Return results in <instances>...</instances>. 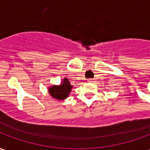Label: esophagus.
Here are the masks:
<instances>
[{"label":"esophagus","mask_w":150,"mask_h":150,"mask_svg":"<svg viewBox=\"0 0 150 150\" xmlns=\"http://www.w3.org/2000/svg\"><path fill=\"white\" fill-rule=\"evenodd\" d=\"M88 82H90V83H93V82H95V79H88Z\"/></svg>","instance_id":"obj_1"}]
</instances>
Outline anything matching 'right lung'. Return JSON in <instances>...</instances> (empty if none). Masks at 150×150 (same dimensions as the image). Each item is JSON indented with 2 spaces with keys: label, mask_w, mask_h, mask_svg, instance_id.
<instances>
[{
  "label": "right lung",
  "mask_w": 150,
  "mask_h": 150,
  "mask_svg": "<svg viewBox=\"0 0 150 150\" xmlns=\"http://www.w3.org/2000/svg\"><path fill=\"white\" fill-rule=\"evenodd\" d=\"M72 86L70 83L68 79H63L62 83L59 86H52L48 89L50 95L54 99L62 100H65L69 96V93L71 91Z\"/></svg>",
  "instance_id": "add662e5"
}]
</instances>
